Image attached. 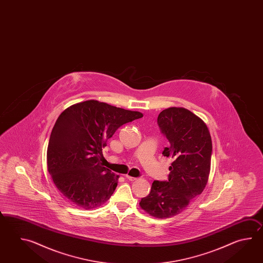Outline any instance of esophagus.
Here are the masks:
<instances>
[{"instance_id": "34e87169", "label": "esophagus", "mask_w": 263, "mask_h": 263, "mask_svg": "<svg viewBox=\"0 0 263 263\" xmlns=\"http://www.w3.org/2000/svg\"><path fill=\"white\" fill-rule=\"evenodd\" d=\"M126 178L129 179V180H130V181H134V180H136V179H137V178H134V177H130V176H129V175H127V176H126Z\"/></svg>"}]
</instances>
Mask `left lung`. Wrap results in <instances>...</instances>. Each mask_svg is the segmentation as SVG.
<instances>
[{
    "label": "left lung",
    "mask_w": 263,
    "mask_h": 263,
    "mask_svg": "<svg viewBox=\"0 0 263 263\" xmlns=\"http://www.w3.org/2000/svg\"><path fill=\"white\" fill-rule=\"evenodd\" d=\"M158 125L170 145L163 156L171 157L168 180H154L140 207L156 218H169L184 211L207 184L213 152L212 137L204 121L185 109L171 107L160 112Z\"/></svg>",
    "instance_id": "obj_1"
}]
</instances>
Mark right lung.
I'll return each instance as SVG.
<instances>
[{"label":"right lung","instance_id":"obj_1","mask_svg":"<svg viewBox=\"0 0 263 263\" xmlns=\"http://www.w3.org/2000/svg\"><path fill=\"white\" fill-rule=\"evenodd\" d=\"M141 118L140 112L98 101L80 102L62 112L50 134L47 164L68 201L91 210L110 198L118 176L101 164L102 148L120 126Z\"/></svg>","mask_w":263,"mask_h":263}]
</instances>
